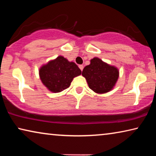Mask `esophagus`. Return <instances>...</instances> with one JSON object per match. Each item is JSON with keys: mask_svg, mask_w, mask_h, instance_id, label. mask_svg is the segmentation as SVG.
<instances>
[{"mask_svg": "<svg viewBox=\"0 0 156 156\" xmlns=\"http://www.w3.org/2000/svg\"><path fill=\"white\" fill-rule=\"evenodd\" d=\"M78 67H79V68L80 69V70H81V71H83V68H84V67H83V65H80L78 66Z\"/></svg>", "mask_w": 156, "mask_h": 156, "instance_id": "esophagus-1", "label": "esophagus"}]
</instances>
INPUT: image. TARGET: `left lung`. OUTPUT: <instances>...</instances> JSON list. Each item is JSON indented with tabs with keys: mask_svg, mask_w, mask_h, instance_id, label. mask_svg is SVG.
<instances>
[{
	"mask_svg": "<svg viewBox=\"0 0 156 156\" xmlns=\"http://www.w3.org/2000/svg\"><path fill=\"white\" fill-rule=\"evenodd\" d=\"M89 87L97 94H105L112 90L119 76L116 67L104 62L98 58L91 60L82 72Z\"/></svg>",
	"mask_w": 156,
	"mask_h": 156,
	"instance_id": "left-lung-1",
	"label": "left lung"
}]
</instances>
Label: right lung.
I'll return each mask as SVG.
<instances>
[{
  "mask_svg": "<svg viewBox=\"0 0 156 156\" xmlns=\"http://www.w3.org/2000/svg\"><path fill=\"white\" fill-rule=\"evenodd\" d=\"M74 62H69L61 56L49 61L39 70L41 80L49 91L58 93L70 86L73 78L81 74Z\"/></svg>",
  "mask_w": 156,
  "mask_h": 156,
  "instance_id": "1",
  "label": "right lung"
}]
</instances>
